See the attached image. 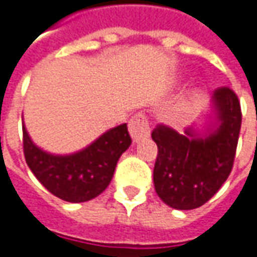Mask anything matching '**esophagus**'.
I'll list each match as a JSON object with an SVG mask.
<instances>
[{
	"mask_svg": "<svg viewBox=\"0 0 257 257\" xmlns=\"http://www.w3.org/2000/svg\"><path fill=\"white\" fill-rule=\"evenodd\" d=\"M150 122L148 117L144 113H137L129 120V134L134 140V143H138L150 137Z\"/></svg>",
	"mask_w": 257,
	"mask_h": 257,
	"instance_id": "1",
	"label": "esophagus"
}]
</instances>
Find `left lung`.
I'll return each mask as SVG.
<instances>
[{
    "instance_id": "1",
    "label": "left lung",
    "mask_w": 257,
    "mask_h": 257,
    "mask_svg": "<svg viewBox=\"0 0 257 257\" xmlns=\"http://www.w3.org/2000/svg\"><path fill=\"white\" fill-rule=\"evenodd\" d=\"M211 106L214 120L205 134L193 126L179 134L166 125L151 134L159 147L154 188L160 199L174 209L202 206L231 173L241 128L240 101L231 88L219 87Z\"/></svg>"
}]
</instances>
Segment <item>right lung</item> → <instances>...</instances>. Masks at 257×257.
<instances>
[{
  "label": "right lung",
  "instance_id": "right-lung-1",
  "mask_svg": "<svg viewBox=\"0 0 257 257\" xmlns=\"http://www.w3.org/2000/svg\"><path fill=\"white\" fill-rule=\"evenodd\" d=\"M132 143L126 123L109 129L84 150L55 156L40 150L23 126L24 159L39 182L67 202H85L109 186L119 157Z\"/></svg>",
  "mask_w": 257,
  "mask_h": 257
}]
</instances>
